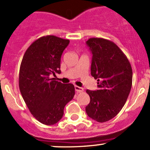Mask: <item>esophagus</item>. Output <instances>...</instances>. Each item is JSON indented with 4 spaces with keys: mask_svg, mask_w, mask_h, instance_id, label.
I'll return each mask as SVG.
<instances>
[{
    "mask_svg": "<svg viewBox=\"0 0 150 150\" xmlns=\"http://www.w3.org/2000/svg\"><path fill=\"white\" fill-rule=\"evenodd\" d=\"M75 89L77 92H78V93H81V92L83 91V88L81 87H79V86H75Z\"/></svg>",
    "mask_w": 150,
    "mask_h": 150,
    "instance_id": "obj_1",
    "label": "esophagus"
}]
</instances>
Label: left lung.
I'll return each mask as SVG.
<instances>
[{"instance_id":"8db88e82","label":"left lung","mask_w":150,"mask_h":150,"mask_svg":"<svg viewBox=\"0 0 150 150\" xmlns=\"http://www.w3.org/2000/svg\"><path fill=\"white\" fill-rule=\"evenodd\" d=\"M86 45L92 53L91 74L98 81V90H86L90 103L88 116L99 122L115 117L126 102L132 86L133 72L126 56L113 42L91 38Z\"/></svg>"}]
</instances>
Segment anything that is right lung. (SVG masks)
<instances>
[{"label": "right lung", "mask_w": 150, "mask_h": 150, "mask_svg": "<svg viewBox=\"0 0 150 150\" xmlns=\"http://www.w3.org/2000/svg\"><path fill=\"white\" fill-rule=\"evenodd\" d=\"M69 43L54 35L40 38L27 49L21 63V94L34 117L47 125L61 120L64 107L75 95L72 83H62L50 78L61 72L62 54Z\"/></svg>", "instance_id": "obj_1"}]
</instances>
